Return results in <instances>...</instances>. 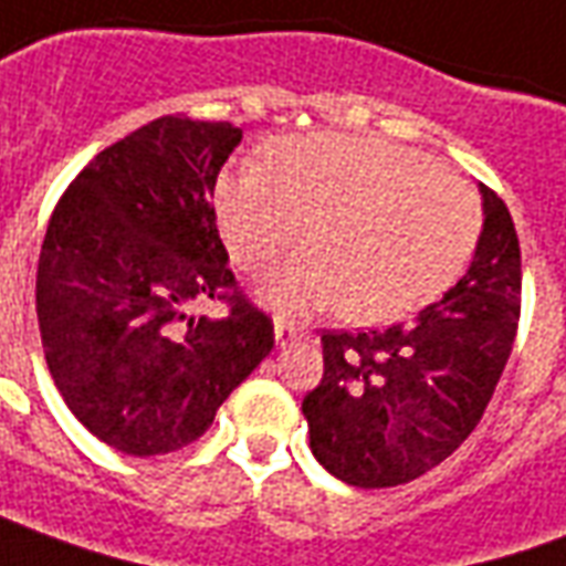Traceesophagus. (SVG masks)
<instances>
[{
    "label": "esophagus",
    "instance_id": "obj_1",
    "mask_svg": "<svg viewBox=\"0 0 566 566\" xmlns=\"http://www.w3.org/2000/svg\"><path fill=\"white\" fill-rule=\"evenodd\" d=\"M274 338L280 347H292L295 340L302 338V332H298V326L295 323H290V319H283V316H276L274 319Z\"/></svg>",
    "mask_w": 566,
    "mask_h": 566
}]
</instances>
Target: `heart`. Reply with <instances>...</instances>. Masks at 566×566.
Here are the masks:
<instances>
[{"instance_id":"1","label":"heart","mask_w":566,"mask_h":566,"mask_svg":"<svg viewBox=\"0 0 566 566\" xmlns=\"http://www.w3.org/2000/svg\"><path fill=\"white\" fill-rule=\"evenodd\" d=\"M231 262L264 274L304 234L314 250L268 280L280 311L335 307L350 323H392L442 295L479 243L484 210L467 179L418 148L375 136L276 139L268 164L240 161L216 182Z\"/></svg>"}]
</instances>
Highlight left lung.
I'll return each instance as SVG.
<instances>
[{"mask_svg":"<svg viewBox=\"0 0 566 566\" xmlns=\"http://www.w3.org/2000/svg\"><path fill=\"white\" fill-rule=\"evenodd\" d=\"M469 271L415 323L323 332V378L304 396L311 451L354 488H396L467 442L506 368L521 316V247L506 203L482 186Z\"/></svg>","mask_w":566,"mask_h":566,"instance_id":"8db88e82","label":"left lung"}]
</instances>
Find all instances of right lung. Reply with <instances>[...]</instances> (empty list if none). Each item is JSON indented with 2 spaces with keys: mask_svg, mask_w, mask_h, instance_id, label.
I'll return each mask as SVG.
<instances>
[{
  "mask_svg": "<svg viewBox=\"0 0 566 566\" xmlns=\"http://www.w3.org/2000/svg\"><path fill=\"white\" fill-rule=\"evenodd\" d=\"M243 130L164 115L63 191L35 274L48 371L99 442L130 457L179 451L274 347V323L240 292L212 191ZM229 304L222 321L193 307Z\"/></svg>",
  "mask_w": 566,
  "mask_h": 566,
  "instance_id": "obj_1",
  "label": "right lung"
}]
</instances>
